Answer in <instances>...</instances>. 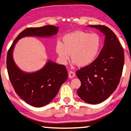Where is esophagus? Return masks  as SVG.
I'll return each mask as SVG.
<instances>
[{
  "label": "esophagus",
  "mask_w": 131,
  "mask_h": 131,
  "mask_svg": "<svg viewBox=\"0 0 131 131\" xmlns=\"http://www.w3.org/2000/svg\"><path fill=\"white\" fill-rule=\"evenodd\" d=\"M74 76H75V73H74V72H73V71H69V77L70 78H74Z\"/></svg>",
  "instance_id": "esophagus-1"
}]
</instances>
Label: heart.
I'll list each match as a JSON object with an SVG mask.
<instances>
[{"label": "heart", "instance_id": "obj_1", "mask_svg": "<svg viewBox=\"0 0 131 131\" xmlns=\"http://www.w3.org/2000/svg\"><path fill=\"white\" fill-rule=\"evenodd\" d=\"M101 46V38L97 34L76 31L64 35L62 43L57 42L56 52L62 64L67 63L71 53L74 63L84 67L94 60Z\"/></svg>", "mask_w": 131, "mask_h": 131}]
</instances>
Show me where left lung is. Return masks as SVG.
<instances>
[{"instance_id": "obj_1", "label": "left lung", "mask_w": 131, "mask_h": 131, "mask_svg": "<svg viewBox=\"0 0 131 131\" xmlns=\"http://www.w3.org/2000/svg\"><path fill=\"white\" fill-rule=\"evenodd\" d=\"M102 32L105 43L90 64L76 72L81 85L77 90L83 101L91 104L102 102L116 90L123 72L124 52L115 34L103 25H90Z\"/></svg>"}]
</instances>
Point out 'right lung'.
I'll list each match as a JSON object with an SVG mask.
<instances>
[{"label": "right lung", "instance_id": "add662e5", "mask_svg": "<svg viewBox=\"0 0 131 131\" xmlns=\"http://www.w3.org/2000/svg\"><path fill=\"white\" fill-rule=\"evenodd\" d=\"M58 29L52 25L25 29L19 34L8 51L6 67L9 80L17 94L32 106L41 107L50 103L67 79V70L65 66L48 61L38 72L32 73L21 72L14 62V47L22 37L52 36L57 33Z\"/></svg>", "mask_w": 131, "mask_h": 131}]
</instances>
